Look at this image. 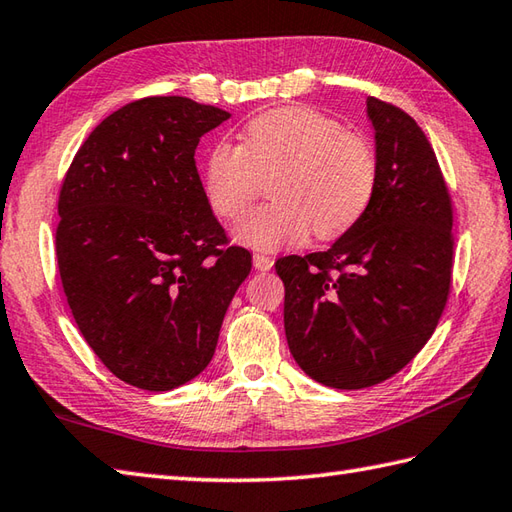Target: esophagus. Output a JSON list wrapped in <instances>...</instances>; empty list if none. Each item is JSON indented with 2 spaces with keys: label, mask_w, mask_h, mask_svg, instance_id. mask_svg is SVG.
Returning <instances> with one entry per match:
<instances>
[{
  "label": "esophagus",
  "mask_w": 512,
  "mask_h": 512,
  "mask_svg": "<svg viewBox=\"0 0 512 512\" xmlns=\"http://www.w3.org/2000/svg\"><path fill=\"white\" fill-rule=\"evenodd\" d=\"M273 264H275V259L270 257V255H264V253H255L253 255V266L257 270H270V268H273Z\"/></svg>",
  "instance_id": "1"
}]
</instances>
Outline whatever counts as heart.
<instances>
[{"label": "heart", "instance_id": "heart-1", "mask_svg": "<svg viewBox=\"0 0 512 512\" xmlns=\"http://www.w3.org/2000/svg\"><path fill=\"white\" fill-rule=\"evenodd\" d=\"M270 178L273 202L248 211L235 239L255 250L334 239L372 204L378 165L363 136L306 105H284L248 118L242 145L217 140L206 156L204 195L211 211L235 220Z\"/></svg>", "mask_w": 512, "mask_h": 512}]
</instances>
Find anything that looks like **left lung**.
Returning a JSON list of instances; mask_svg holds the SVG:
<instances>
[{
  "label": "left lung",
  "mask_w": 512,
  "mask_h": 512,
  "mask_svg": "<svg viewBox=\"0 0 512 512\" xmlns=\"http://www.w3.org/2000/svg\"><path fill=\"white\" fill-rule=\"evenodd\" d=\"M365 103L376 132L372 204L328 250L275 262L290 352L334 389L398 374L431 339L453 275V204L431 143L400 107Z\"/></svg>",
  "instance_id": "left-lung-1"
}]
</instances>
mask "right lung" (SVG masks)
<instances>
[{"instance_id": "obj_1", "label": "right lung", "mask_w": 512, "mask_h": 512, "mask_svg": "<svg viewBox=\"0 0 512 512\" xmlns=\"http://www.w3.org/2000/svg\"><path fill=\"white\" fill-rule=\"evenodd\" d=\"M226 118L184 96L127 103L85 138L61 184L54 244L65 299L101 363L138 389L169 391L211 363L250 273L193 158Z\"/></svg>"}]
</instances>
